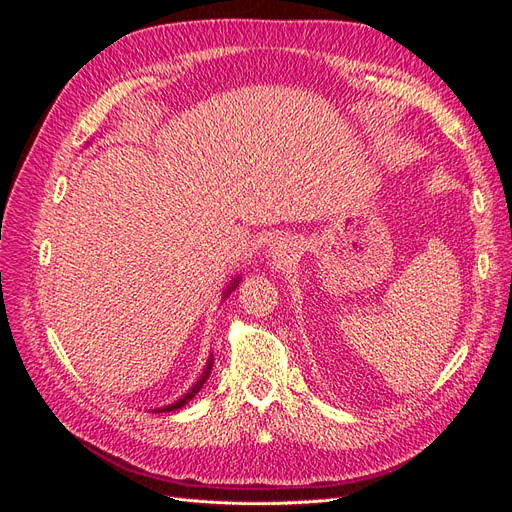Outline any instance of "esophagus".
Segmentation results:
<instances>
[{
    "instance_id": "esophagus-1",
    "label": "esophagus",
    "mask_w": 512,
    "mask_h": 512,
    "mask_svg": "<svg viewBox=\"0 0 512 512\" xmlns=\"http://www.w3.org/2000/svg\"><path fill=\"white\" fill-rule=\"evenodd\" d=\"M284 256H288V247L280 243L275 247V258H284Z\"/></svg>"
}]
</instances>
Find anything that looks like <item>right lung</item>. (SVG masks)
<instances>
[{
    "instance_id": "1",
    "label": "right lung",
    "mask_w": 512,
    "mask_h": 512,
    "mask_svg": "<svg viewBox=\"0 0 512 512\" xmlns=\"http://www.w3.org/2000/svg\"><path fill=\"white\" fill-rule=\"evenodd\" d=\"M237 284H239V280L232 282V284H230V288H228V292L235 290V288H237ZM228 292H226V294H228ZM211 367H213V359H209V361H207V369L203 371V376H200V380L192 386V391H190V393H185L179 401H175V404H170V406H166V408H160V410H156V412H170V410H177V408H181V406L188 404V401H190V399H192L200 389H203V384L207 382V378H209V374H211Z\"/></svg>"
}]
</instances>
